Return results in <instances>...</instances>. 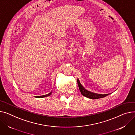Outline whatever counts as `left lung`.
<instances>
[{"instance_id": "1", "label": "left lung", "mask_w": 135, "mask_h": 135, "mask_svg": "<svg viewBox=\"0 0 135 135\" xmlns=\"http://www.w3.org/2000/svg\"><path fill=\"white\" fill-rule=\"evenodd\" d=\"M78 86L79 88V89L81 93L84 96L88 98L89 99H97L99 98H102L105 97H106L107 95H109L110 94H97L95 93L91 92L90 91H88L82 86V85L80 84L79 80L78 79L77 80Z\"/></svg>"}]
</instances>
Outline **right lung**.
I'll return each instance as SVG.
<instances>
[{"mask_svg":"<svg viewBox=\"0 0 135 135\" xmlns=\"http://www.w3.org/2000/svg\"><path fill=\"white\" fill-rule=\"evenodd\" d=\"M52 93V92H51L50 93H49V94H46V95H41V96H37V97H35L36 98H44V97H48L49 95H50Z\"/></svg>","mask_w":135,"mask_h":135,"instance_id":"right-lung-1","label":"right lung"}]
</instances>
